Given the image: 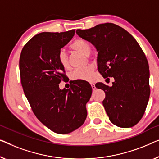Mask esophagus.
<instances>
[{
    "label": "esophagus",
    "instance_id": "obj_1",
    "mask_svg": "<svg viewBox=\"0 0 159 159\" xmlns=\"http://www.w3.org/2000/svg\"><path fill=\"white\" fill-rule=\"evenodd\" d=\"M91 88H92L93 90H95L96 86H95V84H93V83H91Z\"/></svg>",
    "mask_w": 159,
    "mask_h": 159
}]
</instances>
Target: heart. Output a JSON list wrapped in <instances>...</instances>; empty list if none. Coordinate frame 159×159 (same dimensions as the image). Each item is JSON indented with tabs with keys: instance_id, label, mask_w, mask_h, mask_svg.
<instances>
[{
	"instance_id": "heart-1",
	"label": "heart",
	"mask_w": 159,
	"mask_h": 159,
	"mask_svg": "<svg viewBox=\"0 0 159 159\" xmlns=\"http://www.w3.org/2000/svg\"><path fill=\"white\" fill-rule=\"evenodd\" d=\"M70 48L75 51H79V52H82L85 55H87V57L89 56V54L91 51L90 44L86 40L82 39L75 40L70 45ZM57 61L63 68H68V57L64 51L60 50L58 52ZM93 75H94V67L93 66H88L82 68L75 69L70 73V76L72 80H91L93 78Z\"/></svg>"
}]
</instances>
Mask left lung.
Listing matches in <instances>:
<instances>
[{
  "label": "left lung",
  "mask_w": 159,
  "mask_h": 159,
  "mask_svg": "<svg viewBox=\"0 0 159 159\" xmlns=\"http://www.w3.org/2000/svg\"><path fill=\"white\" fill-rule=\"evenodd\" d=\"M76 33L97 48L100 74L115 79L111 87L95 85L105 92L102 103L109 120L120 127H133L143 116L150 97L149 66L143 51L128 32L112 23Z\"/></svg>",
  "instance_id": "8db88e82"
}]
</instances>
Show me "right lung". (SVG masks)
<instances>
[{
	"mask_svg": "<svg viewBox=\"0 0 159 159\" xmlns=\"http://www.w3.org/2000/svg\"><path fill=\"white\" fill-rule=\"evenodd\" d=\"M75 31L35 35L24 46L19 59L21 86L33 112L42 124L58 134L70 133L84 123L86 104L92 93L86 80L70 84V89L59 88L66 75L57 61V54Z\"/></svg>",
	"mask_w": 159,
	"mask_h": 159,
	"instance_id": "obj_1",
	"label": "right lung"
}]
</instances>
